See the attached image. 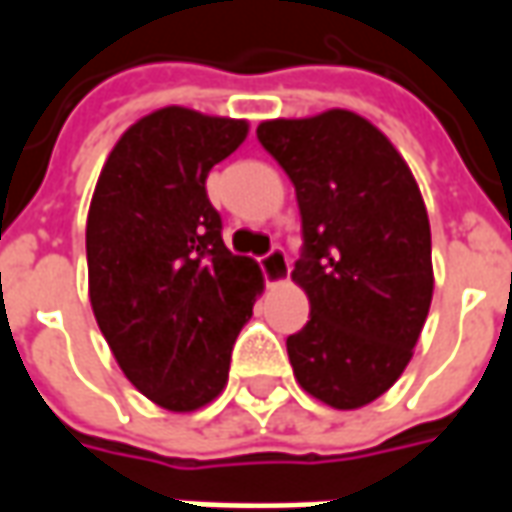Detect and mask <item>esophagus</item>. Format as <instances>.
Masks as SVG:
<instances>
[{"mask_svg":"<svg viewBox=\"0 0 512 512\" xmlns=\"http://www.w3.org/2000/svg\"><path fill=\"white\" fill-rule=\"evenodd\" d=\"M260 268H263V277H266L268 285H282L290 277L288 255L282 249H271L266 257H260Z\"/></svg>","mask_w":512,"mask_h":512,"instance_id":"esophagus-1","label":"esophagus"}]
</instances>
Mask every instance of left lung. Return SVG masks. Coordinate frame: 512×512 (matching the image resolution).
<instances>
[{"instance_id": "obj_1", "label": "left lung", "mask_w": 512, "mask_h": 512, "mask_svg": "<svg viewBox=\"0 0 512 512\" xmlns=\"http://www.w3.org/2000/svg\"><path fill=\"white\" fill-rule=\"evenodd\" d=\"M257 139L296 186L304 252L293 282L310 321L288 337L293 376L340 411L373 403L414 356L430 299V222L406 158L348 109L277 117Z\"/></svg>"}]
</instances>
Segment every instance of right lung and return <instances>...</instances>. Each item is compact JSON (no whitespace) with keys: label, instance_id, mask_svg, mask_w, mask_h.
<instances>
[{"label":"right lung","instance_id":"obj_1","mask_svg":"<svg viewBox=\"0 0 512 512\" xmlns=\"http://www.w3.org/2000/svg\"><path fill=\"white\" fill-rule=\"evenodd\" d=\"M246 134V120L156 109L117 139L87 213L98 329L128 381L178 414L222 395L235 337L263 293V271L224 246L205 191Z\"/></svg>","mask_w":512,"mask_h":512}]
</instances>
